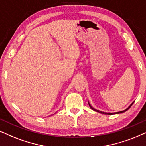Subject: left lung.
<instances>
[{
    "mask_svg": "<svg viewBox=\"0 0 146 146\" xmlns=\"http://www.w3.org/2000/svg\"><path fill=\"white\" fill-rule=\"evenodd\" d=\"M133 102H133L129 106V107L128 108H127L125 110H123V111H120V112H113V113H112V112H102V111H100V110H96V109H95L94 108H93V107H92V106H91V104H90V102H88V104H89V105H90V108H92V110H94V111H96V112H100V113H101V114H108V115H112V114H120V113H123V112H126L127 110H128L129 109V108L131 106H132V104H133Z\"/></svg>",
    "mask_w": 146,
    "mask_h": 146,
    "instance_id": "obj_1",
    "label": "left lung"
}]
</instances>
